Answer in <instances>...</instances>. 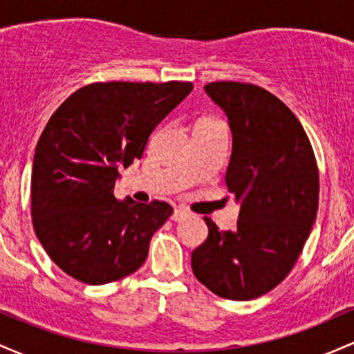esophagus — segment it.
Returning a JSON list of instances; mask_svg holds the SVG:
<instances>
[{
  "mask_svg": "<svg viewBox=\"0 0 354 354\" xmlns=\"http://www.w3.org/2000/svg\"><path fill=\"white\" fill-rule=\"evenodd\" d=\"M186 218H189V213H188V211H186V209H183V208H176V209H174V213H173V216H171L173 221H176V223L185 221Z\"/></svg>",
  "mask_w": 354,
  "mask_h": 354,
  "instance_id": "esophagus-1",
  "label": "esophagus"
}]
</instances>
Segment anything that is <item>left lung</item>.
Instances as JSON below:
<instances>
[{
    "instance_id": "obj_1",
    "label": "left lung",
    "mask_w": 354,
    "mask_h": 354,
    "mask_svg": "<svg viewBox=\"0 0 354 354\" xmlns=\"http://www.w3.org/2000/svg\"><path fill=\"white\" fill-rule=\"evenodd\" d=\"M205 91L228 116L233 151L225 181L239 216L234 231L205 218L209 233L191 268L214 295L248 301L293 270L318 211V166L298 118L270 91L236 81Z\"/></svg>"
}]
</instances>
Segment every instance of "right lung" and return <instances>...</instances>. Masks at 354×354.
<instances>
[{"instance_id":"obj_1","label":"right lung","mask_w":354,"mask_h":354,"mask_svg":"<svg viewBox=\"0 0 354 354\" xmlns=\"http://www.w3.org/2000/svg\"><path fill=\"white\" fill-rule=\"evenodd\" d=\"M193 84L109 81L80 88L53 113L36 145L31 218L44 251L81 283L135 273L173 208L115 198L120 169L143 156L148 138Z\"/></svg>"}]
</instances>
